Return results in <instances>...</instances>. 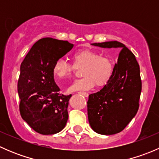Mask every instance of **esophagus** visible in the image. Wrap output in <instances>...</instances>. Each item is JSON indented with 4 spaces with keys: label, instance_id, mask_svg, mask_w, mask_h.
<instances>
[{
    "label": "esophagus",
    "instance_id": "1",
    "mask_svg": "<svg viewBox=\"0 0 159 159\" xmlns=\"http://www.w3.org/2000/svg\"><path fill=\"white\" fill-rule=\"evenodd\" d=\"M78 94H82V95L84 96V97H88V96H89V93L84 92V91H79V92H78Z\"/></svg>",
    "mask_w": 159,
    "mask_h": 159
}]
</instances>
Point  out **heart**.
Listing matches in <instances>:
<instances>
[{
	"instance_id": "obj_1",
	"label": "heart",
	"mask_w": 159,
	"mask_h": 159,
	"mask_svg": "<svg viewBox=\"0 0 159 159\" xmlns=\"http://www.w3.org/2000/svg\"><path fill=\"white\" fill-rule=\"evenodd\" d=\"M73 65L67 61L57 59L53 65L54 75L59 79L68 78L75 68H82V78L74 81L68 88L69 91L89 90L96 85L97 88L106 86L111 80L115 70L114 62L108 56L101 55L93 50H81L72 55Z\"/></svg>"
}]
</instances>
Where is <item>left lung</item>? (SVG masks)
Segmentation results:
<instances>
[{
  "label": "left lung",
  "instance_id": "1",
  "mask_svg": "<svg viewBox=\"0 0 159 159\" xmlns=\"http://www.w3.org/2000/svg\"><path fill=\"white\" fill-rule=\"evenodd\" d=\"M101 48H115L120 51L111 80L88 101V115L91 127L101 134L121 132L137 114L142 91L140 68L135 56L118 41L94 43Z\"/></svg>",
  "mask_w": 159,
  "mask_h": 159
}]
</instances>
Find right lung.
<instances>
[{"label":"right lung","mask_w":159,"mask_h":159,"mask_svg":"<svg viewBox=\"0 0 159 159\" xmlns=\"http://www.w3.org/2000/svg\"><path fill=\"white\" fill-rule=\"evenodd\" d=\"M73 46L67 41L42 38L32 46L20 65L17 82L20 115L32 129L41 134L60 132L68 121L71 94L58 92L53 65Z\"/></svg>","instance_id":"obj_1"}]
</instances>
